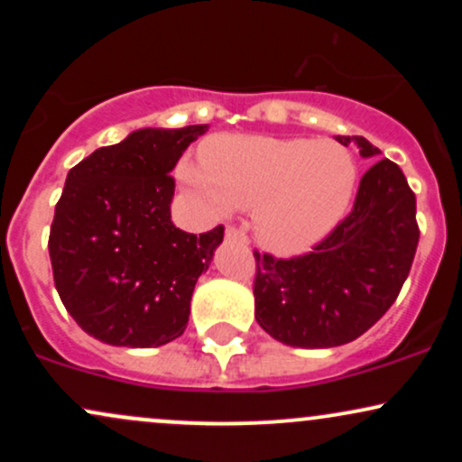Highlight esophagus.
<instances>
[{
  "label": "esophagus",
  "mask_w": 462,
  "mask_h": 462,
  "mask_svg": "<svg viewBox=\"0 0 462 462\" xmlns=\"http://www.w3.org/2000/svg\"><path fill=\"white\" fill-rule=\"evenodd\" d=\"M226 238H232V241H241V243H249L245 227H235V226H227L226 227Z\"/></svg>",
  "instance_id": "1"
}]
</instances>
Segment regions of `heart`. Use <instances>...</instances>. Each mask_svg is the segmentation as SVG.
Wrapping results in <instances>:
<instances>
[{
  "mask_svg": "<svg viewBox=\"0 0 462 462\" xmlns=\"http://www.w3.org/2000/svg\"><path fill=\"white\" fill-rule=\"evenodd\" d=\"M180 178L213 215L254 210L264 247L298 254L321 241L352 201L356 164L332 141L217 134L201 143L199 162L182 161Z\"/></svg>",
  "mask_w": 462,
  "mask_h": 462,
  "instance_id": "1",
  "label": "heart"
}]
</instances>
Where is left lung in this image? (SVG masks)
Returning <instances> with one entry per match:
<instances>
[{
    "label": "left lung",
    "instance_id": "8db88e82",
    "mask_svg": "<svg viewBox=\"0 0 462 462\" xmlns=\"http://www.w3.org/2000/svg\"><path fill=\"white\" fill-rule=\"evenodd\" d=\"M360 156L380 150L363 136ZM415 193L404 173L383 158L360 178L354 208L312 252L275 258L254 249L256 321L293 347H337L374 326L400 295L419 243Z\"/></svg>",
    "mask_w": 462,
    "mask_h": 462
}]
</instances>
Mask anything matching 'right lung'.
<instances>
[{
    "mask_svg": "<svg viewBox=\"0 0 462 462\" xmlns=\"http://www.w3.org/2000/svg\"><path fill=\"white\" fill-rule=\"evenodd\" d=\"M206 130H136L69 171L50 230L51 272L69 315L102 343L158 347L187 328L224 226L199 236L173 226L169 173Z\"/></svg>",
    "mask_w": 462,
    "mask_h": 462,
    "instance_id": "right-lung-1",
    "label": "right lung"
}]
</instances>
